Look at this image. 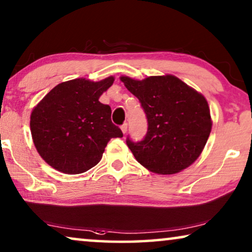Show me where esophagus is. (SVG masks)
<instances>
[{"instance_id": "esophagus-1", "label": "esophagus", "mask_w": 252, "mask_h": 252, "mask_svg": "<svg viewBox=\"0 0 252 252\" xmlns=\"http://www.w3.org/2000/svg\"><path fill=\"white\" fill-rule=\"evenodd\" d=\"M121 130H122L123 133L126 132V130H127V123H123V125L121 126Z\"/></svg>"}]
</instances>
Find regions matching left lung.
Instances as JSON below:
<instances>
[{
  "label": "left lung",
  "instance_id": "8db88e82",
  "mask_svg": "<svg viewBox=\"0 0 252 252\" xmlns=\"http://www.w3.org/2000/svg\"><path fill=\"white\" fill-rule=\"evenodd\" d=\"M121 81L139 99L147 119L140 141L126 137L136 160L152 172L170 175L200 157L211 131L210 109L201 94L172 75Z\"/></svg>",
  "mask_w": 252,
  "mask_h": 252
}]
</instances>
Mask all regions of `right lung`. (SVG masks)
I'll list each match as a JSON object with an SVG mask.
<instances>
[{
    "mask_svg": "<svg viewBox=\"0 0 252 252\" xmlns=\"http://www.w3.org/2000/svg\"><path fill=\"white\" fill-rule=\"evenodd\" d=\"M114 77L92 82L70 80L55 87L33 109L31 131L42 158L68 175L86 172L101 160L106 145L123 133L112 122V109L99 97Z\"/></svg>",
    "mask_w": 252,
    "mask_h": 252,
    "instance_id": "1",
    "label": "right lung"
}]
</instances>
